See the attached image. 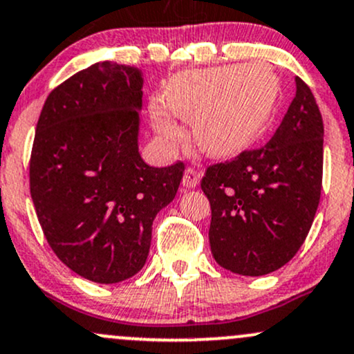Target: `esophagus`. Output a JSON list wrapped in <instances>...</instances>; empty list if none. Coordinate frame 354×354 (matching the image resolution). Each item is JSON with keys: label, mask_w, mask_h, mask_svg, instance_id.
I'll list each match as a JSON object with an SVG mask.
<instances>
[{"label": "esophagus", "mask_w": 354, "mask_h": 354, "mask_svg": "<svg viewBox=\"0 0 354 354\" xmlns=\"http://www.w3.org/2000/svg\"><path fill=\"white\" fill-rule=\"evenodd\" d=\"M198 181H200V176H198L196 171L188 168L185 171L183 181H181V185H183V188H186V189H192V188H196Z\"/></svg>", "instance_id": "1"}]
</instances>
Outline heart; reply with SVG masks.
Listing matches in <instances>:
<instances>
[{
    "instance_id": "b5f03b06",
    "label": "heart",
    "mask_w": 354,
    "mask_h": 354,
    "mask_svg": "<svg viewBox=\"0 0 354 354\" xmlns=\"http://www.w3.org/2000/svg\"><path fill=\"white\" fill-rule=\"evenodd\" d=\"M281 80L270 65H221L173 75L162 104L151 107V124L168 142L183 139L176 119L193 120V139L208 158L228 159L257 142L274 114Z\"/></svg>"
}]
</instances>
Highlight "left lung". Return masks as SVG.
I'll return each instance as SVG.
<instances>
[{"label": "left lung", "mask_w": 354, "mask_h": 354, "mask_svg": "<svg viewBox=\"0 0 354 354\" xmlns=\"http://www.w3.org/2000/svg\"><path fill=\"white\" fill-rule=\"evenodd\" d=\"M322 138L316 99L296 77V97L270 141L209 166L201 189L212 207L208 239L218 266L257 277L297 254L319 205Z\"/></svg>", "instance_id": "1"}]
</instances>
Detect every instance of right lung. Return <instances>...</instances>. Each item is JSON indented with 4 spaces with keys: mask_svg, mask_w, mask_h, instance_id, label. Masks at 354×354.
<instances>
[{
    "mask_svg": "<svg viewBox=\"0 0 354 354\" xmlns=\"http://www.w3.org/2000/svg\"><path fill=\"white\" fill-rule=\"evenodd\" d=\"M142 70L97 62L46 97L30 161V192L57 257L80 277L115 284L145 267L153 221L185 165L139 153Z\"/></svg>",
    "mask_w": 354,
    "mask_h": 354,
    "instance_id": "1",
    "label": "right lung"
}]
</instances>
